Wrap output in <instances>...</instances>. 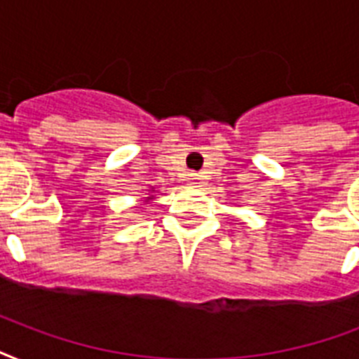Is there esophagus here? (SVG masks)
Here are the masks:
<instances>
[{"label": "esophagus", "mask_w": 359, "mask_h": 359, "mask_svg": "<svg viewBox=\"0 0 359 359\" xmlns=\"http://www.w3.org/2000/svg\"><path fill=\"white\" fill-rule=\"evenodd\" d=\"M191 180H196V182H194V184H199V182H197V179H191Z\"/></svg>", "instance_id": "1"}]
</instances>
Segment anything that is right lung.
<instances>
[{
    "mask_svg": "<svg viewBox=\"0 0 359 359\" xmlns=\"http://www.w3.org/2000/svg\"><path fill=\"white\" fill-rule=\"evenodd\" d=\"M149 199H152V197H149Z\"/></svg>",
    "mask_w": 359,
    "mask_h": 359,
    "instance_id": "1",
    "label": "right lung"
}]
</instances>
